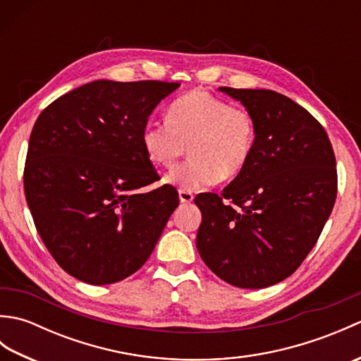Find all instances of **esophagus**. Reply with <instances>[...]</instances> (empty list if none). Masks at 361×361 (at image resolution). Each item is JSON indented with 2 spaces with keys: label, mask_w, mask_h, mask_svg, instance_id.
<instances>
[{
  "label": "esophagus",
  "mask_w": 361,
  "mask_h": 361,
  "mask_svg": "<svg viewBox=\"0 0 361 361\" xmlns=\"http://www.w3.org/2000/svg\"><path fill=\"white\" fill-rule=\"evenodd\" d=\"M194 200V194L189 190H180V202L181 203H190Z\"/></svg>",
  "instance_id": "1"
}]
</instances>
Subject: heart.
Wrapping results in <instances>:
<instances>
[{"instance_id": "1", "label": "heart", "mask_w": 361, "mask_h": 361, "mask_svg": "<svg viewBox=\"0 0 361 361\" xmlns=\"http://www.w3.org/2000/svg\"><path fill=\"white\" fill-rule=\"evenodd\" d=\"M256 136V121L247 109L194 90L169 105L167 121L147 122L141 141L152 163L164 169L178 163L189 145L190 158L166 180L190 192L239 175L250 163Z\"/></svg>"}]
</instances>
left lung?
Wrapping results in <instances>:
<instances>
[{"label": "left lung", "instance_id": "1", "mask_svg": "<svg viewBox=\"0 0 361 361\" xmlns=\"http://www.w3.org/2000/svg\"><path fill=\"white\" fill-rule=\"evenodd\" d=\"M256 121L248 166L224 192L198 194L197 250L220 279L265 288L298 270L331 216L338 176L324 127L271 90L220 88Z\"/></svg>", "mask_w": 361, "mask_h": 361}]
</instances>
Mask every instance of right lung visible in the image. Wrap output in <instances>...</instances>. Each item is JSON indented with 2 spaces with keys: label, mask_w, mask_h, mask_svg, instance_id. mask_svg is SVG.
I'll return each mask as SVG.
<instances>
[{
  "label": "right lung",
  "mask_w": 361,
  "mask_h": 361,
  "mask_svg": "<svg viewBox=\"0 0 361 361\" xmlns=\"http://www.w3.org/2000/svg\"><path fill=\"white\" fill-rule=\"evenodd\" d=\"M178 82L96 80L60 96L29 137L26 202L46 248L91 286L128 278L152 255L180 198L142 147V130Z\"/></svg>",
  "instance_id": "obj_1"
}]
</instances>
